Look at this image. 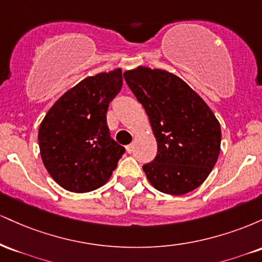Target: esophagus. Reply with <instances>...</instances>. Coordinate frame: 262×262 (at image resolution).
<instances>
[{"mask_svg": "<svg viewBox=\"0 0 262 262\" xmlns=\"http://www.w3.org/2000/svg\"><path fill=\"white\" fill-rule=\"evenodd\" d=\"M134 150V144H129V145H127V152L128 154H132Z\"/></svg>", "mask_w": 262, "mask_h": 262, "instance_id": "34e87169", "label": "esophagus"}]
</instances>
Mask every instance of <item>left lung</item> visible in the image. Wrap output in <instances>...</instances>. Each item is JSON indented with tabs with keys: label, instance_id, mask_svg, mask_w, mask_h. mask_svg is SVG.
Returning <instances> with one entry per match:
<instances>
[{
	"label": "left lung",
	"instance_id": "left-lung-1",
	"mask_svg": "<svg viewBox=\"0 0 262 262\" xmlns=\"http://www.w3.org/2000/svg\"><path fill=\"white\" fill-rule=\"evenodd\" d=\"M124 80L145 108L158 141V154L143 166L156 189L181 194L196 189L214 167L221 151V125L204 101L176 75L138 68Z\"/></svg>",
	"mask_w": 262,
	"mask_h": 262
}]
</instances>
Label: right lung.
<instances>
[{"mask_svg":"<svg viewBox=\"0 0 262 262\" xmlns=\"http://www.w3.org/2000/svg\"><path fill=\"white\" fill-rule=\"evenodd\" d=\"M122 85L121 69L86 77L64 93L41 122V160L62 188L76 193L97 189L125 152L111 138L106 117Z\"/></svg>","mask_w":262,"mask_h":262,"instance_id":"1","label":"right lung"}]
</instances>
